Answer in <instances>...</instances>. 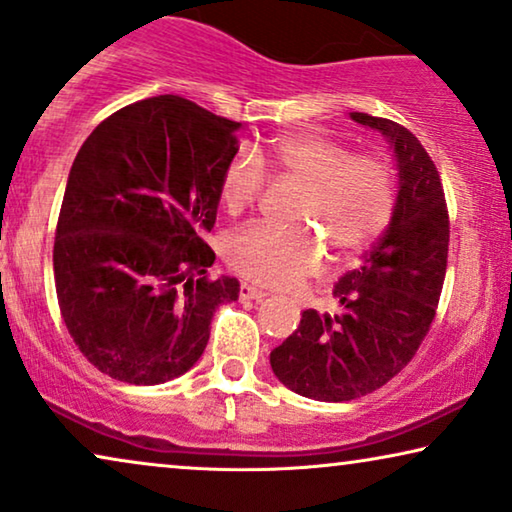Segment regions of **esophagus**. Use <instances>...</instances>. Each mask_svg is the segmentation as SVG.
Masks as SVG:
<instances>
[{
  "label": "esophagus",
  "mask_w": 512,
  "mask_h": 512,
  "mask_svg": "<svg viewBox=\"0 0 512 512\" xmlns=\"http://www.w3.org/2000/svg\"><path fill=\"white\" fill-rule=\"evenodd\" d=\"M238 297H241V299H252V302H260V299L267 297V292L260 290V288H255V285L243 283L241 290H238Z\"/></svg>",
  "instance_id": "34e87169"
}]
</instances>
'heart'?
Instances as JSON below:
<instances>
[{"label":"heart","mask_w":512,"mask_h":512,"mask_svg":"<svg viewBox=\"0 0 512 512\" xmlns=\"http://www.w3.org/2000/svg\"><path fill=\"white\" fill-rule=\"evenodd\" d=\"M267 161L285 180L304 187L299 227L250 224L227 241V262L236 274L269 288H290L320 269L325 245L337 257H356L377 243L395 210V175L374 154H353L344 142L318 133H290L276 140L267 159L238 149L224 166L220 199L229 213H241L267 187ZM321 236L318 237L317 234Z\"/></svg>","instance_id":"b5f03b06"}]
</instances>
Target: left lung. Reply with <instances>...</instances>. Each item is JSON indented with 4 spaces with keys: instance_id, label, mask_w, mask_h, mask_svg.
Listing matches in <instances>:
<instances>
[{
    "instance_id": "8db88e82",
    "label": "left lung",
    "mask_w": 512,
    "mask_h": 512,
    "mask_svg": "<svg viewBox=\"0 0 512 512\" xmlns=\"http://www.w3.org/2000/svg\"><path fill=\"white\" fill-rule=\"evenodd\" d=\"M351 119L391 142L398 163L393 217L363 264L339 278L337 313L306 309L269 358L278 381L323 403L377 391L410 363L431 330L447 271L449 215L431 156L391 119L363 112Z\"/></svg>"
}]
</instances>
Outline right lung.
Segmentation results:
<instances>
[{
    "instance_id": "add662e5",
    "label": "right lung",
    "mask_w": 512,
    "mask_h": 512,
    "mask_svg": "<svg viewBox=\"0 0 512 512\" xmlns=\"http://www.w3.org/2000/svg\"><path fill=\"white\" fill-rule=\"evenodd\" d=\"M241 124L177 95L133 102L72 163L53 276L74 344L107 377L154 386L192 370L236 278H208L220 180Z\"/></svg>"
}]
</instances>
